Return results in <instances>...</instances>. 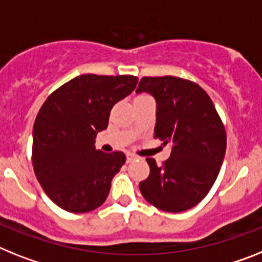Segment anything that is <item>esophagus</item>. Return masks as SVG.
Returning a JSON list of instances; mask_svg holds the SVG:
<instances>
[{
  "mask_svg": "<svg viewBox=\"0 0 262 262\" xmlns=\"http://www.w3.org/2000/svg\"><path fill=\"white\" fill-rule=\"evenodd\" d=\"M136 158H137V157L134 156L133 153H126V162H132V161Z\"/></svg>",
  "mask_w": 262,
  "mask_h": 262,
  "instance_id": "obj_1",
  "label": "esophagus"
}]
</instances>
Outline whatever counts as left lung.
<instances>
[{
  "mask_svg": "<svg viewBox=\"0 0 262 262\" xmlns=\"http://www.w3.org/2000/svg\"><path fill=\"white\" fill-rule=\"evenodd\" d=\"M156 99L154 137L171 145L162 166L146 158L150 174L141 194L166 212L196 206L215 183L226 156L227 136L212 100L196 83L175 76L142 77L136 91Z\"/></svg>",
  "mask_w": 262,
  "mask_h": 262,
  "instance_id": "1",
  "label": "left lung"
}]
</instances>
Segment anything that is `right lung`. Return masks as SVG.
<instances>
[{
	"label": "right lung",
	"instance_id": "right-lung-1",
	"mask_svg": "<svg viewBox=\"0 0 262 262\" xmlns=\"http://www.w3.org/2000/svg\"><path fill=\"white\" fill-rule=\"evenodd\" d=\"M130 75H80L63 84L40 108L33 129V166L47 196L63 210L84 213L108 198L111 182L125 163L124 153L95 147L116 103L130 95Z\"/></svg>",
	"mask_w": 262,
	"mask_h": 262
}]
</instances>
